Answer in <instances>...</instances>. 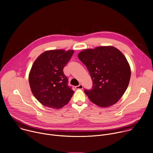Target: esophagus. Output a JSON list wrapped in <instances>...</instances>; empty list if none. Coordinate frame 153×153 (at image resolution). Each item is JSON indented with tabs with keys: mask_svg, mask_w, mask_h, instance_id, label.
I'll list each match as a JSON object with an SVG mask.
<instances>
[{
	"mask_svg": "<svg viewBox=\"0 0 153 153\" xmlns=\"http://www.w3.org/2000/svg\"><path fill=\"white\" fill-rule=\"evenodd\" d=\"M75 88H76V89H82L83 88V86L81 84H79L78 85L76 86Z\"/></svg>",
	"mask_w": 153,
	"mask_h": 153,
	"instance_id": "1",
	"label": "esophagus"
}]
</instances>
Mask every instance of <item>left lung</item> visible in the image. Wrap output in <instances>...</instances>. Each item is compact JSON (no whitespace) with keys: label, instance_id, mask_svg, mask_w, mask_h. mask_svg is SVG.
I'll return each mask as SVG.
<instances>
[{"label":"left lung","instance_id":"left-lung-1","mask_svg":"<svg viewBox=\"0 0 153 153\" xmlns=\"http://www.w3.org/2000/svg\"><path fill=\"white\" fill-rule=\"evenodd\" d=\"M88 69L93 81L85 94L93 103L101 107L116 103L127 90L131 69L124 54L111 46L85 49L78 55Z\"/></svg>","mask_w":153,"mask_h":153}]
</instances>
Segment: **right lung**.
<instances>
[{
    "label": "right lung",
    "instance_id": "add662e5",
    "mask_svg": "<svg viewBox=\"0 0 153 153\" xmlns=\"http://www.w3.org/2000/svg\"><path fill=\"white\" fill-rule=\"evenodd\" d=\"M74 50H50L40 55L29 74V83L35 98L43 105L59 109L68 104L74 91L68 85L63 68Z\"/></svg>",
    "mask_w": 153,
    "mask_h": 153
}]
</instances>
